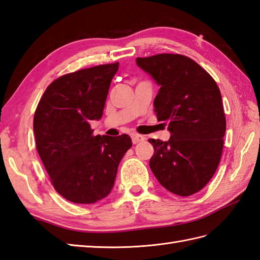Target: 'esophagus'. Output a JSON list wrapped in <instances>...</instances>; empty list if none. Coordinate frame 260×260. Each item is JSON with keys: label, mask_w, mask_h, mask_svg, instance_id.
I'll use <instances>...</instances> for the list:
<instances>
[{"label": "esophagus", "mask_w": 260, "mask_h": 260, "mask_svg": "<svg viewBox=\"0 0 260 260\" xmlns=\"http://www.w3.org/2000/svg\"><path fill=\"white\" fill-rule=\"evenodd\" d=\"M145 139H146V137H145L144 135H141V134H133V135H132L133 144H137V143L144 142Z\"/></svg>", "instance_id": "34e87169"}]
</instances>
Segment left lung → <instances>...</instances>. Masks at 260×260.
I'll return each instance as SVG.
<instances>
[{"label":"left lung","instance_id":"1","mask_svg":"<svg viewBox=\"0 0 260 260\" xmlns=\"http://www.w3.org/2000/svg\"><path fill=\"white\" fill-rule=\"evenodd\" d=\"M139 68L160 86L154 106L158 121H168L167 142L154 146L149 167L165 189L189 197L204 188L221 160L226 119L222 95L208 72L176 54L136 58Z\"/></svg>","mask_w":260,"mask_h":260}]
</instances>
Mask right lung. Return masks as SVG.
<instances>
[{"label": "right lung", "mask_w": 260, "mask_h": 260, "mask_svg": "<svg viewBox=\"0 0 260 260\" xmlns=\"http://www.w3.org/2000/svg\"><path fill=\"white\" fill-rule=\"evenodd\" d=\"M118 62L68 73L51 82L34 115L38 155L55 190L73 203H95L110 194L132 139L93 136L102 117Z\"/></svg>", "instance_id": "obj_1"}]
</instances>
